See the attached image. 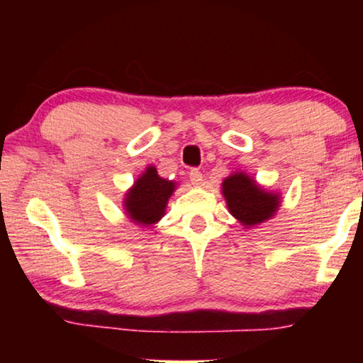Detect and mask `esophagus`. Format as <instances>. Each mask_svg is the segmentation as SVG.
<instances>
[{"instance_id": "34e87169", "label": "esophagus", "mask_w": 363, "mask_h": 363, "mask_svg": "<svg viewBox=\"0 0 363 363\" xmlns=\"http://www.w3.org/2000/svg\"><path fill=\"white\" fill-rule=\"evenodd\" d=\"M188 177H190L191 185L200 186L201 183H203V175H201V172H198V170H190V173H188Z\"/></svg>"}]
</instances>
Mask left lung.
I'll return each mask as SVG.
<instances>
[{"label": "left lung", "mask_w": 363, "mask_h": 363, "mask_svg": "<svg viewBox=\"0 0 363 363\" xmlns=\"http://www.w3.org/2000/svg\"><path fill=\"white\" fill-rule=\"evenodd\" d=\"M228 211L245 228L259 226L276 215L281 195L262 188L246 172H233L221 183Z\"/></svg>", "instance_id": "1"}]
</instances>
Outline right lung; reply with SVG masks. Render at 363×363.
Listing matches in <instances>:
<instances>
[{
	"instance_id": "obj_1",
	"label": "right lung",
	"mask_w": 363,
	"mask_h": 363,
	"mask_svg": "<svg viewBox=\"0 0 363 363\" xmlns=\"http://www.w3.org/2000/svg\"><path fill=\"white\" fill-rule=\"evenodd\" d=\"M177 186V182L162 178L155 167L148 165L123 196V211L133 225L153 226L165 216L168 200Z\"/></svg>"
}]
</instances>
